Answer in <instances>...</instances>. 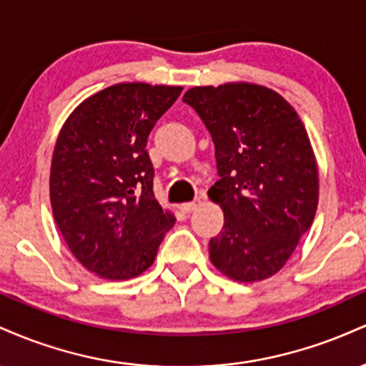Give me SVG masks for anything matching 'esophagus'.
Here are the masks:
<instances>
[{"mask_svg": "<svg viewBox=\"0 0 366 366\" xmlns=\"http://www.w3.org/2000/svg\"><path fill=\"white\" fill-rule=\"evenodd\" d=\"M197 204H199V199L191 201V203H182V204H180V209H182L184 213H191V212H194V209L197 208Z\"/></svg>", "mask_w": 366, "mask_h": 366, "instance_id": "obj_1", "label": "esophagus"}]
</instances>
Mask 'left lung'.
Instances as JSON below:
<instances>
[{
    "instance_id": "obj_1",
    "label": "left lung",
    "mask_w": 366,
    "mask_h": 366,
    "mask_svg": "<svg viewBox=\"0 0 366 366\" xmlns=\"http://www.w3.org/2000/svg\"><path fill=\"white\" fill-rule=\"evenodd\" d=\"M215 144L218 180L209 199L224 227L209 259L229 279L275 275L313 224L318 169L300 115L279 92L249 82L199 86L184 94Z\"/></svg>"
}]
</instances>
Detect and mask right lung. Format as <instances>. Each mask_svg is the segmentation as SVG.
Listing matches in <instances>:
<instances>
[{
  "mask_svg": "<svg viewBox=\"0 0 366 366\" xmlns=\"http://www.w3.org/2000/svg\"><path fill=\"white\" fill-rule=\"evenodd\" d=\"M180 91L115 84L84 99L58 134L49 175L54 222L75 258L102 279L148 270L175 224L154 197L146 142Z\"/></svg>",
  "mask_w": 366,
  "mask_h": 366,
  "instance_id": "add662e5",
  "label": "right lung"
}]
</instances>
